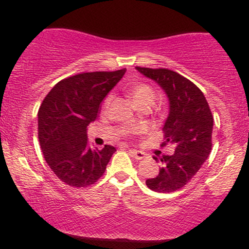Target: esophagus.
<instances>
[{
    "instance_id": "34e87169",
    "label": "esophagus",
    "mask_w": 249,
    "mask_h": 249,
    "mask_svg": "<svg viewBox=\"0 0 249 249\" xmlns=\"http://www.w3.org/2000/svg\"><path fill=\"white\" fill-rule=\"evenodd\" d=\"M130 153H131V156L133 157V158L137 159V160H142V159H144L145 157H146V154H145V152H142V151L130 150Z\"/></svg>"
}]
</instances>
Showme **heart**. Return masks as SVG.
I'll return each instance as SVG.
<instances>
[{
    "label": "heart",
    "mask_w": 249,
    "mask_h": 249,
    "mask_svg": "<svg viewBox=\"0 0 249 249\" xmlns=\"http://www.w3.org/2000/svg\"><path fill=\"white\" fill-rule=\"evenodd\" d=\"M126 92L127 95L133 99L134 104L138 107L141 104H152L154 98H156V91L154 89L151 87L150 84L147 83H142V82H136L130 84L126 88ZM111 102V96L107 97L105 99L104 105L105 107H108ZM134 128L131 130V132H134Z\"/></svg>",
    "instance_id": "b5f03b06"
}]
</instances>
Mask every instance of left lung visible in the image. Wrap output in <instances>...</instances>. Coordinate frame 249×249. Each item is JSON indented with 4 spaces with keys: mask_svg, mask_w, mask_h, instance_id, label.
Wrapping results in <instances>:
<instances>
[{
    "mask_svg": "<svg viewBox=\"0 0 249 249\" xmlns=\"http://www.w3.org/2000/svg\"><path fill=\"white\" fill-rule=\"evenodd\" d=\"M139 72L164 89L170 113L162 132L161 146L172 144L174 152L154 160L160 164L158 176L148 178L150 190L171 193L184 187L202 166L212 150L213 116L204 93L190 79L168 69L136 67Z\"/></svg>",
    "mask_w": 249,
    "mask_h": 249,
    "instance_id": "1",
    "label": "left lung"
}]
</instances>
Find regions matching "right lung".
Returning a JSON list of instances; mask_svg holds the SVG:
<instances>
[{
  "label": "right lung",
  "mask_w": 249,
  "mask_h": 249,
  "mask_svg": "<svg viewBox=\"0 0 249 249\" xmlns=\"http://www.w3.org/2000/svg\"><path fill=\"white\" fill-rule=\"evenodd\" d=\"M126 69L83 72L62 79L38 110V139L43 156L57 178L72 187H88L107 170L116 148H92L87 126L96 121L103 99Z\"/></svg>",
  "instance_id": "right-lung-1"
}]
</instances>
